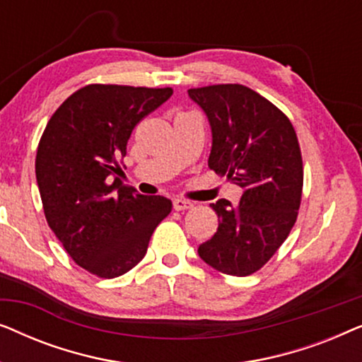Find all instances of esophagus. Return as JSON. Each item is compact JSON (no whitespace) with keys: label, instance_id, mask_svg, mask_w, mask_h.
<instances>
[{"label":"esophagus","instance_id":"esophagus-1","mask_svg":"<svg viewBox=\"0 0 362 362\" xmlns=\"http://www.w3.org/2000/svg\"><path fill=\"white\" fill-rule=\"evenodd\" d=\"M173 207H175L176 211H186V209H191L192 202L186 199H180V197H177V199L173 201Z\"/></svg>","mask_w":362,"mask_h":362}]
</instances>
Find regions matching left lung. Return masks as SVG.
<instances>
[{
	"instance_id": "8db88e82",
	"label": "left lung",
	"mask_w": 362,
	"mask_h": 362,
	"mask_svg": "<svg viewBox=\"0 0 362 362\" xmlns=\"http://www.w3.org/2000/svg\"><path fill=\"white\" fill-rule=\"evenodd\" d=\"M211 125V170L242 187L239 204H211L219 227L197 254L212 269L247 276L262 269L298 216L303 161L288 118L239 83L189 88Z\"/></svg>"
}]
</instances>
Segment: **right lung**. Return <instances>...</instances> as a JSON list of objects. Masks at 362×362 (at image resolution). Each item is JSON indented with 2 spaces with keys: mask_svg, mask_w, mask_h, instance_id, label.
Listing matches in <instances>:
<instances>
[{
  "mask_svg": "<svg viewBox=\"0 0 362 362\" xmlns=\"http://www.w3.org/2000/svg\"><path fill=\"white\" fill-rule=\"evenodd\" d=\"M171 95L170 87L92 83L57 108L39 141L36 180L47 224L72 260L100 279L132 270L171 212L168 197L138 194L117 177L133 128Z\"/></svg>",
  "mask_w": 362,
  "mask_h": 362,
  "instance_id": "1",
  "label": "right lung"
}]
</instances>
